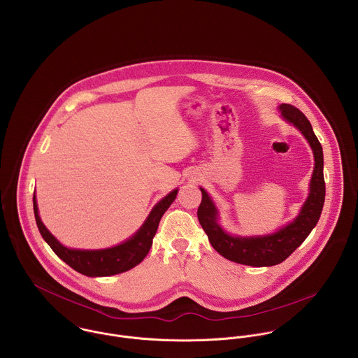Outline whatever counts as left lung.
Listing matches in <instances>:
<instances>
[{"label": "left lung", "mask_w": 358, "mask_h": 358, "mask_svg": "<svg viewBox=\"0 0 358 358\" xmlns=\"http://www.w3.org/2000/svg\"><path fill=\"white\" fill-rule=\"evenodd\" d=\"M280 111L285 121L296 127L303 134L314 154V171L310 180V193L294 222L268 236H231L219 224L216 206L204 189L200 187L203 200L197 215L210 245L223 257L254 267L274 266L291 255L315 227L325 201L322 148L313 132L310 121L299 108L292 104L282 103L280 106Z\"/></svg>", "instance_id": "obj_1"}]
</instances>
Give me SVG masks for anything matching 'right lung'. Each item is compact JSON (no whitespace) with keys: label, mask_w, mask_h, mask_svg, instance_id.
<instances>
[{"label":"right lung","mask_w":358,"mask_h":358,"mask_svg":"<svg viewBox=\"0 0 358 358\" xmlns=\"http://www.w3.org/2000/svg\"><path fill=\"white\" fill-rule=\"evenodd\" d=\"M178 189L172 190L168 196H165L159 203H157L142 227L125 243L115 245L113 248L106 250H73L62 245L41 222L38 215V206L36 201V194L33 196L34 216L37 222V227L43 236V238L48 243L52 251L59 256L63 262H66L76 271L88 275V277H107L124 273L136 264H139L146 255L149 254L154 236L158 229V223L176 199Z\"/></svg>","instance_id":"right-lung-1"}]
</instances>
